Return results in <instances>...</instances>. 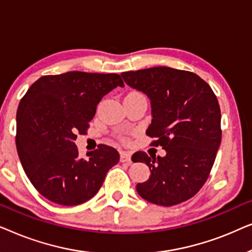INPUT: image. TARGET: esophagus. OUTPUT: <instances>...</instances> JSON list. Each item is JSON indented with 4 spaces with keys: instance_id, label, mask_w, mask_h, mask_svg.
Here are the masks:
<instances>
[{
    "instance_id": "34e87169",
    "label": "esophagus",
    "mask_w": 252,
    "mask_h": 252,
    "mask_svg": "<svg viewBox=\"0 0 252 252\" xmlns=\"http://www.w3.org/2000/svg\"><path fill=\"white\" fill-rule=\"evenodd\" d=\"M120 161H122V163L130 164V161H132V159H130V155L128 153H122L120 154Z\"/></svg>"
}]
</instances>
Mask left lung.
Wrapping results in <instances>:
<instances>
[{
    "label": "left lung",
    "instance_id": "left-lung-1",
    "mask_svg": "<svg viewBox=\"0 0 252 252\" xmlns=\"http://www.w3.org/2000/svg\"><path fill=\"white\" fill-rule=\"evenodd\" d=\"M129 87L150 99L147 135L161 146L164 157L135 153L150 177L136 185L141 197L161 206L177 205L197 194L208 180L221 142L220 106L215 93L197 74L167 66L123 72Z\"/></svg>",
    "mask_w": 252,
    "mask_h": 252
}]
</instances>
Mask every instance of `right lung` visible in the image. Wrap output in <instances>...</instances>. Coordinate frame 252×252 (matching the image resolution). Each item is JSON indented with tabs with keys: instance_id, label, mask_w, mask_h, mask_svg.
Wrapping results in <instances>:
<instances>
[{
	"instance_id": "right-lung-1",
	"label": "right lung",
	"mask_w": 252,
	"mask_h": 252,
	"mask_svg": "<svg viewBox=\"0 0 252 252\" xmlns=\"http://www.w3.org/2000/svg\"><path fill=\"white\" fill-rule=\"evenodd\" d=\"M116 87H124L119 74L72 71L41 77L20 99L17 153L27 178L49 201L66 206L88 201L119 161L118 151L105 144L80 158L74 143Z\"/></svg>"
}]
</instances>
